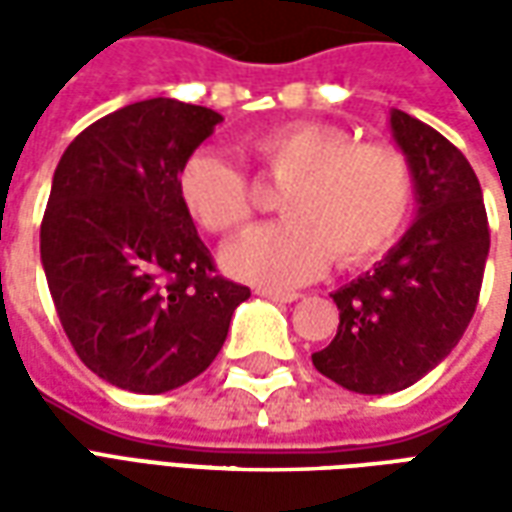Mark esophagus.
Listing matches in <instances>:
<instances>
[{"mask_svg":"<svg viewBox=\"0 0 512 512\" xmlns=\"http://www.w3.org/2000/svg\"><path fill=\"white\" fill-rule=\"evenodd\" d=\"M257 296H263L268 301H277V304H290V301H299L301 293L293 290H271V288H257Z\"/></svg>","mask_w":512,"mask_h":512,"instance_id":"1","label":"esophagus"}]
</instances>
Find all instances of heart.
Instances as JSON below:
<instances>
[{
	"label": "heart",
	"instance_id": "b5f03b06",
	"mask_svg": "<svg viewBox=\"0 0 512 512\" xmlns=\"http://www.w3.org/2000/svg\"><path fill=\"white\" fill-rule=\"evenodd\" d=\"M252 156L285 186V219L224 249L222 263L233 277L293 288L318 277L332 252L340 266L373 260L406 224L414 175L406 153L389 142H354L337 126L293 123L257 136ZM178 194L191 219L211 233H238L255 211L246 175L216 150H197L183 161Z\"/></svg>",
	"mask_w": 512,
	"mask_h": 512
}]
</instances>
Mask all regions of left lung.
Segmentation results:
<instances>
[{"mask_svg": "<svg viewBox=\"0 0 512 512\" xmlns=\"http://www.w3.org/2000/svg\"><path fill=\"white\" fill-rule=\"evenodd\" d=\"M389 131L411 164L414 222L373 271L334 290L340 326L312 354L318 373L359 395L417 384L458 345L491 246L483 189L461 150L400 109Z\"/></svg>", "mask_w": 512, "mask_h": 512, "instance_id": "obj_1", "label": "left lung"}]
</instances>
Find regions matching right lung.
Segmentation results:
<instances>
[{
	"label": "right lung",
	"mask_w": 512,
	"mask_h": 512,
	"mask_svg": "<svg viewBox=\"0 0 512 512\" xmlns=\"http://www.w3.org/2000/svg\"><path fill=\"white\" fill-rule=\"evenodd\" d=\"M222 115L175 98L136 101L84 128L54 169L40 263L62 329L112 386L161 395L222 351L249 288L213 277L178 194L183 161Z\"/></svg>",
	"instance_id": "right-lung-1"
}]
</instances>
